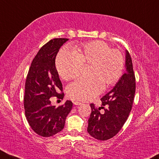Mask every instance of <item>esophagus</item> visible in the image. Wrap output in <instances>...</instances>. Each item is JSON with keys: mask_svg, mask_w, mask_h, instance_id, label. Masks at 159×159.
Here are the masks:
<instances>
[{"mask_svg": "<svg viewBox=\"0 0 159 159\" xmlns=\"http://www.w3.org/2000/svg\"><path fill=\"white\" fill-rule=\"evenodd\" d=\"M73 104H74V105H75V106H81L82 103H80V102H78V101H74Z\"/></svg>", "mask_w": 159, "mask_h": 159, "instance_id": "1", "label": "esophagus"}]
</instances>
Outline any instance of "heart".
<instances>
[{
	"label": "heart",
	"mask_w": 159,
	"mask_h": 159,
	"mask_svg": "<svg viewBox=\"0 0 159 159\" xmlns=\"http://www.w3.org/2000/svg\"><path fill=\"white\" fill-rule=\"evenodd\" d=\"M82 65H90L89 79H79L70 84L67 94L73 99L86 101L95 98L106 88L115 84L121 76L123 56L103 41L96 40L78 47L75 52L64 49L58 54L56 66L62 79L77 78Z\"/></svg>",
	"instance_id": "obj_1"
}]
</instances>
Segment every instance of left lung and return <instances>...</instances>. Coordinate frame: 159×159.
I'll use <instances>...</instances> for the list:
<instances>
[{"mask_svg":"<svg viewBox=\"0 0 159 159\" xmlns=\"http://www.w3.org/2000/svg\"><path fill=\"white\" fill-rule=\"evenodd\" d=\"M125 72L111 91L101 98L102 106L94 108L90 104L92 112L88 120V133L92 137L105 141L114 137L127 120L132 108L136 91V80L132 59L125 51ZM100 108L104 112L100 114Z\"/></svg>","mask_w":159,"mask_h":159,"instance_id":"obj_1","label":"left lung"}]
</instances>
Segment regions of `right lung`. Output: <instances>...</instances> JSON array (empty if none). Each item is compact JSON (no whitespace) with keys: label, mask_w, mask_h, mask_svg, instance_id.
<instances>
[{"label":"right lung","mask_w":159,"mask_h":159,"mask_svg":"<svg viewBox=\"0 0 159 159\" xmlns=\"http://www.w3.org/2000/svg\"><path fill=\"white\" fill-rule=\"evenodd\" d=\"M68 39L57 38L43 46L32 61L25 81L24 108L26 119L38 135L49 137L63 129L65 120L73 108L67 100L59 107L51 106L50 98H63L55 60L60 48Z\"/></svg>","instance_id":"add662e5"}]
</instances>
